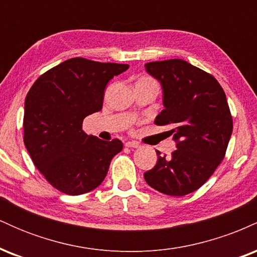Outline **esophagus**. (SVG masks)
I'll use <instances>...</instances> for the list:
<instances>
[{"instance_id": "34e87169", "label": "esophagus", "mask_w": 257, "mask_h": 257, "mask_svg": "<svg viewBox=\"0 0 257 257\" xmlns=\"http://www.w3.org/2000/svg\"><path fill=\"white\" fill-rule=\"evenodd\" d=\"M126 147H132V149H138V147H140L138 143H135V141H126L124 144Z\"/></svg>"}]
</instances>
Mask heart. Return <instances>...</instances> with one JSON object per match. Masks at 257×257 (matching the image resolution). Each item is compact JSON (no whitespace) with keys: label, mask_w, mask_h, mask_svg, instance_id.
Segmentation results:
<instances>
[{"label":"heart","mask_w":257,"mask_h":257,"mask_svg":"<svg viewBox=\"0 0 257 257\" xmlns=\"http://www.w3.org/2000/svg\"><path fill=\"white\" fill-rule=\"evenodd\" d=\"M139 82H152V83H156V82L153 81V79L149 78V77H144V78H141L140 81H139Z\"/></svg>","instance_id":"obj_1"}]
</instances>
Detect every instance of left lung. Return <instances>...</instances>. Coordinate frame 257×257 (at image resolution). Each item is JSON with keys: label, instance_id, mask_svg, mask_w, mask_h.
<instances>
[{"label": "left lung", "instance_id": "obj_1", "mask_svg": "<svg viewBox=\"0 0 257 257\" xmlns=\"http://www.w3.org/2000/svg\"><path fill=\"white\" fill-rule=\"evenodd\" d=\"M145 67L163 90L155 123L172 126L176 150L163 157L157 151V164L144 178L158 192L185 196L204 185L225 157L233 131L226 94L214 76L181 59Z\"/></svg>", "mask_w": 257, "mask_h": 257}]
</instances>
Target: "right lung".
<instances>
[{"instance_id": "add662e5", "label": "right lung", "mask_w": 257, "mask_h": 257, "mask_svg": "<svg viewBox=\"0 0 257 257\" xmlns=\"http://www.w3.org/2000/svg\"><path fill=\"white\" fill-rule=\"evenodd\" d=\"M129 65L72 58L37 78L25 99L24 144L34 164L60 192L78 196L104 181L118 139L105 141L82 131L102 108L106 84Z\"/></svg>"}]
</instances>
